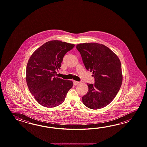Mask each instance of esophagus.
Returning a JSON list of instances; mask_svg holds the SVG:
<instances>
[{"label":"esophagus","mask_w":147,"mask_h":147,"mask_svg":"<svg viewBox=\"0 0 147 147\" xmlns=\"http://www.w3.org/2000/svg\"><path fill=\"white\" fill-rule=\"evenodd\" d=\"M80 84V82L77 81H74V84H75V85H77V84Z\"/></svg>","instance_id":"1"}]
</instances>
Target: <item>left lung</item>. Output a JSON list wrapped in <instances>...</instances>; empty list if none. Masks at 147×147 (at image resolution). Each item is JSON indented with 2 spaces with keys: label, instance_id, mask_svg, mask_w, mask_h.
<instances>
[{
  "label": "left lung",
  "instance_id": "left-lung-1",
  "mask_svg": "<svg viewBox=\"0 0 147 147\" xmlns=\"http://www.w3.org/2000/svg\"><path fill=\"white\" fill-rule=\"evenodd\" d=\"M84 66L92 72L94 84H87L88 91L82 98L86 106L99 109L108 105L118 94L122 82L121 65L116 53L102 44H78Z\"/></svg>",
  "mask_w": 147,
  "mask_h": 147
}]
</instances>
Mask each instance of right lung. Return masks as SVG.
I'll use <instances>...</instances> for the list:
<instances>
[{
  "label": "right lung",
  "instance_id": "add662e5",
  "mask_svg": "<svg viewBox=\"0 0 147 147\" xmlns=\"http://www.w3.org/2000/svg\"><path fill=\"white\" fill-rule=\"evenodd\" d=\"M74 47V44L61 41H49L35 50L28 60L27 84L41 106L47 108L59 106L73 86L71 80H63L56 76L65 55Z\"/></svg>",
  "mask_w": 147,
  "mask_h": 147
}]
</instances>
